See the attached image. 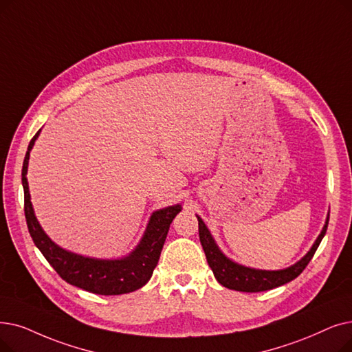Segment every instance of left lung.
Wrapping results in <instances>:
<instances>
[{"mask_svg":"<svg viewBox=\"0 0 352 352\" xmlns=\"http://www.w3.org/2000/svg\"><path fill=\"white\" fill-rule=\"evenodd\" d=\"M197 219H198V234H200L201 246L204 249L208 266L211 267L214 276H216L220 285L228 289L239 290V292H263V290L282 286L298 278L303 272V269L307 267L308 263L311 262V258L314 257L319 243L322 241L328 228V221H329V217H327L322 232H320V234L315 240L311 250L305 254L299 262L282 270H261V269L246 267L233 262L232 258H228L219 249L217 243L214 241L210 230L201 220V217L197 216Z\"/></svg>","mask_w":352,"mask_h":352,"instance_id":"8db88e82","label":"left lung"}]
</instances>
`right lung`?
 Instances as JSON below:
<instances>
[{"mask_svg":"<svg viewBox=\"0 0 352 352\" xmlns=\"http://www.w3.org/2000/svg\"><path fill=\"white\" fill-rule=\"evenodd\" d=\"M40 131L28 144L21 171L24 212L28 232L34 244L43 256L47 258L52 267L58 273L60 278L73 286L87 290V292L98 295H122L142 287L151 279L152 272L158 265L170 224L182 207L175 204L152 212L140 244L135 250L122 258L86 257L62 249L44 233L36 219L32 200H30L27 168L30 151L33 149Z\"/></svg>","mask_w":352,"mask_h":352,"instance_id":"right-lung-1","label":"right lung"}]
</instances>
